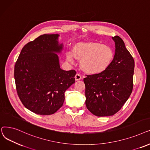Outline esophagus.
Instances as JSON below:
<instances>
[{
    "label": "esophagus",
    "instance_id": "34e87169",
    "mask_svg": "<svg viewBox=\"0 0 150 150\" xmlns=\"http://www.w3.org/2000/svg\"><path fill=\"white\" fill-rule=\"evenodd\" d=\"M82 79V77L79 74H76L75 76V80L77 81H79Z\"/></svg>",
    "mask_w": 150,
    "mask_h": 150
}]
</instances>
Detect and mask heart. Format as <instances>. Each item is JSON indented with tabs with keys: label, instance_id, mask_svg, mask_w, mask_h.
Masks as SVG:
<instances>
[{
	"label": "heart",
	"instance_id": "heart-1",
	"mask_svg": "<svg viewBox=\"0 0 150 150\" xmlns=\"http://www.w3.org/2000/svg\"><path fill=\"white\" fill-rule=\"evenodd\" d=\"M67 59L73 63L74 58L81 62V69L85 73L96 75L103 73L114 58L113 49L108 45L95 41L79 42L73 47V53L68 52Z\"/></svg>",
	"mask_w": 150,
	"mask_h": 150
}]
</instances>
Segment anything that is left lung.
Segmentation results:
<instances>
[{
  "label": "left lung",
  "mask_w": 150,
  "mask_h": 150,
  "mask_svg": "<svg viewBox=\"0 0 150 150\" xmlns=\"http://www.w3.org/2000/svg\"><path fill=\"white\" fill-rule=\"evenodd\" d=\"M115 52L109 67L103 73L83 79L88 110L98 117L111 116L118 112L130 96L133 88L134 59L118 36L112 37Z\"/></svg>",
  "instance_id": "obj_1"
}]
</instances>
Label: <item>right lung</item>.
I'll use <instances>...</instances> for the list:
<instances>
[{"label":"right lung","mask_w":150,"mask_h":150,"mask_svg":"<svg viewBox=\"0 0 150 150\" xmlns=\"http://www.w3.org/2000/svg\"><path fill=\"white\" fill-rule=\"evenodd\" d=\"M59 34H45L25 45L15 66L18 95L25 108L35 113L49 115L65 101V91L75 82V70L60 68L63 49Z\"/></svg>","instance_id":"right-lung-1"}]
</instances>
